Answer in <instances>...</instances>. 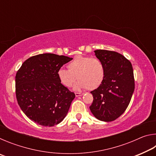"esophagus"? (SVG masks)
<instances>
[{
	"label": "esophagus",
	"instance_id": "34e87169",
	"mask_svg": "<svg viewBox=\"0 0 156 156\" xmlns=\"http://www.w3.org/2000/svg\"><path fill=\"white\" fill-rule=\"evenodd\" d=\"M75 95H76V97H78V96H83V93H78V92H76V93H75Z\"/></svg>",
	"mask_w": 156,
	"mask_h": 156
}]
</instances>
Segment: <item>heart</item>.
I'll use <instances>...</instances> for the list:
<instances>
[{
    "mask_svg": "<svg viewBox=\"0 0 156 156\" xmlns=\"http://www.w3.org/2000/svg\"><path fill=\"white\" fill-rule=\"evenodd\" d=\"M68 69L60 68L57 72L58 78L63 86L72 87L76 80V90L87 89L94 90L101 85L105 76L104 64L98 58L78 56L67 65Z\"/></svg>",
    "mask_w": 156,
    "mask_h": 156,
    "instance_id": "obj_1",
    "label": "heart"
}]
</instances>
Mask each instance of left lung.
Segmentation results:
<instances>
[{"label": "left lung", "instance_id": "1", "mask_svg": "<svg viewBox=\"0 0 156 156\" xmlns=\"http://www.w3.org/2000/svg\"><path fill=\"white\" fill-rule=\"evenodd\" d=\"M96 56L104 64L105 76L99 87L91 91L93 102L89 108L97 119L111 122L122 114L135 89L131 62L119 53L98 49Z\"/></svg>", "mask_w": 156, "mask_h": 156}]
</instances>
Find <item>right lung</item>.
Here are the masks:
<instances>
[{
    "instance_id": "add662e5",
    "label": "right lung",
    "mask_w": 156,
    "mask_h": 156,
    "mask_svg": "<svg viewBox=\"0 0 156 156\" xmlns=\"http://www.w3.org/2000/svg\"><path fill=\"white\" fill-rule=\"evenodd\" d=\"M72 58L43 54L29 58L16 75V96L23 113L38 125L52 126L64 119L75 94L63 86L57 72Z\"/></svg>"
}]
</instances>
